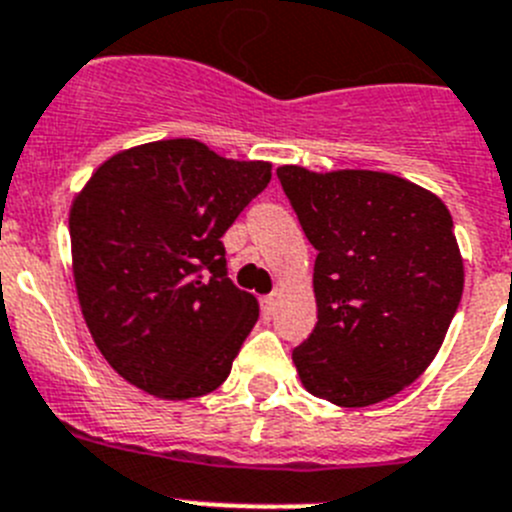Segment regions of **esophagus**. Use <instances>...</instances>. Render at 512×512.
Listing matches in <instances>:
<instances>
[{
  "mask_svg": "<svg viewBox=\"0 0 512 512\" xmlns=\"http://www.w3.org/2000/svg\"><path fill=\"white\" fill-rule=\"evenodd\" d=\"M275 301H278V298H275V293H270V296L262 298V316H265V319H273Z\"/></svg>",
  "mask_w": 512,
  "mask_h": 512,
  "instance_id": "1",
  "label": "esophagus"
}]
</instances>
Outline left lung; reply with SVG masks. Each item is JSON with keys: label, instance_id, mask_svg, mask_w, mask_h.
Wrapping results in <instances>:
<instances>
[{"label": "left lung", "instance_id": "left-lung-1", "mask_svg": "<svg viewBox=\"0 0 512 512\" xmlns=\"http://www.w3.org/2000/svg\"><path fill=\"white\" fill-rule=\"evenodd\" d=\"M313 245L319 321L293 349L303 388L344 408L411 385L439 352L464 288L454 222L426 188L375 170L278 168Z\"/></svg>", "mask_w": 512, "mask_h": 512}]
</instances>
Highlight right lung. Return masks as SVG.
Wrapping results in <instances>:
<instances>
[{"label":"right lung","instance_id":"1","mask_svg":"<svg viewBox=\"0 0 512 512\" xmlns=\"http://www.w3.org/2000/svg\"><path fill=\"white\" fill-rule=\"evenodd\" d=\"M270 183V163L196 140L114 155L71 206L73 278L109 365L145 393L199 398L222 385L260 316L229 280L224 232Z\"/></svg>","mask_w":512,"mask_h":512}]
</instances>
